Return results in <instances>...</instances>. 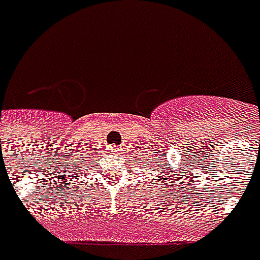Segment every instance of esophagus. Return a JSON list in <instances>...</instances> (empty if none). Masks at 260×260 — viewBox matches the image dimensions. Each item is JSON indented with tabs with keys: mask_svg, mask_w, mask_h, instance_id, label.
Instances as JSON below:
<instances>
[{
	"mask_svg": "<svg viewBox=\"0 0 260 260\" xmlns=\"http://www.w3.org/2000/svg\"><path fill=\"white\" fill-rule=\"evenodd\" d=\"M110 152L118 156V155H121V153H123V149H121L120 146H111V147H110Z\"/></svg>",
	"mask_w": 260,
	"mask_h": 260,
	"instance_id": "obj_1",
	"label": "esophagus"
}]
</instances>
